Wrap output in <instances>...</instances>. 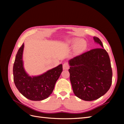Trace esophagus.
I'll use <instances>...</instances> for the list:
<instances>
[{
  "label": "esophagus",
  "instance_id": "34e87169",
  "mask_svg": "<svg viewBox=\"0 0 124 124\" xmlns=\"http://www.w3.org/2000/svg\"><path fill=\"white\" fill-rule=\"evenodd\" d=\"M69 69V65L67 62L64 63L63 64V70H68Z\"/></svg>",
  "mask_w": 124,
  "mask_h": 124
}]
</instances>
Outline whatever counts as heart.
Here are the masks:
<instances>
[{"mask_svg": "<svg viewBox=\"0 0 124 124\" xmlns=\"http://www.w3.org/2000/svg\"><path fill=\"white\" fill-rule=\"evenodd\" d=\"M76 40L73 39L70 41L71 43L72 44H75V45L74 47V51L76 53H79L81 51L85 48L86 46V42L85 40H83V39H80V40H78L77 42L76 41Z\"/></svg>", "mask_w": 124, "mask_h": 124, "instance_id": "obj_1", "label": "heart"}]
</instances>
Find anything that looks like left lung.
Wrapping results in <instances>:
<instances>
[{
	"label": "left lung",
	"instance_id": "8db88e82",
	"mask_svg": "<svg viewBox=\"0 0 124 124\" xmlns=\"http://www.w3.org/2000/svg\"><path fill=\"white\" fill-rule=\"evenodd\" d=\"M94 40L101 46L69 61V71L73 92L84 101L98 99L108 91L112 84L110 57L100 39Z\"/></svg>",
	"mask_w": 124,
	"mask_h": 124
}]
</instances>
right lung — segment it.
Listing matches in <instances>:
<instances>
[{"label":"right lung","instance_id":"1","mask_svg":"<svg viewBox=\"0 0 124 124\" xmlns=\"http://www.w3.org/2000/svg\"><path fill=\"white\" fill-rule=\"evenodd\" d=\"M24 43L16 55L13 65V77L16 88L23 96L32 101H41L49 96L62 72V64L37 76H29L23 67Z\"/></svg>","mask_w":124,"mask_h":124}]
</instances>
